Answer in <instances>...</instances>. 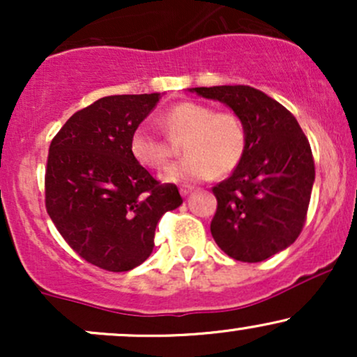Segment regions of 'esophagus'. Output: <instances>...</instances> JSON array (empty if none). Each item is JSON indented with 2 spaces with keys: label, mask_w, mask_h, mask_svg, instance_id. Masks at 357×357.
<instances>
[{
  "label": "esophagus",
  "mask_w": 357,
  "mask_h": 357,
  "mask_svg": "<svg viewBox=\"0 0 357 357\" xmlns=\"http://www.w3.org/2000/svg\"><path fill=\"white\" fill-rule=\"evenodd\" d=\"M191 191H192V188H190V186H183V188H179V192H181L183 196L191 195Z\"/></svg>",
  "instance_id": "34e87169"
}]
</instances>
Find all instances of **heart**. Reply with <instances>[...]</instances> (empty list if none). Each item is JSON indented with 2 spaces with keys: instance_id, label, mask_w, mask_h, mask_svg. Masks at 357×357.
Returning <instances> with one entry per match:
<instances>
[{
  "instance_id": "b5f03b06",
  "label": "heart",
  "mask_w": 357,
  "mask_h": 357,
  "mask_svg": "<svg viewBox=\"0 0 357 357\" xmlns=\"http://www.w3.org/2000/svg\"><path fill=\"white\" fill-rule=\"evenodd\" d=\"M171 139H181L184 158L162 173L166 183L208 181L213 174L227 176L238 167L247 151V127L231 110H215L199 102H179L161 116ZM132 158L147 169H161L169 159V146L146 126L132 130L129 141Z\"/></svg>"
}]
</instances>
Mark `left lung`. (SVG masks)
Here are the masks:
<instances>
[{"label":"left lung","mask_w":357,"mask_h":357,"mask_svg":"<svg viewBox=\"0 0 357 357\" xmlns=\"http://www.w3.org/2000/svg\"><path fill=\"white\" fill-rule=\"evenodd\" d=\"M190 92L227 104L247 127L243 159L213 188V238L235 260H267L290 247L305 223L315 179L309 141L297 119L261 90L218 85Z\"/></svg>","instance_id":"1"}]
</instances>
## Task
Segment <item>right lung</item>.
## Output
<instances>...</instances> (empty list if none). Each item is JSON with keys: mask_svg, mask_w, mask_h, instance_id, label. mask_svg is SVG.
Returning a JSON list of instances; mask_svg holds the SVG:
<instances>
[{"mask_svg": "<svg viewBox=\"0 0 357 357\" xmlns=\"http://www.w3.org/2000/svg\"><path fill=\"white\" fill-rule=\"evenodd\" d=\"M159 99L102 97L73 114L48 149V215L73 252L109 272L141 265L153 253L158 221L183 203L176 184L155 181L129 149Z\"/></svg>", "mask_w": 357, "mask_h": 357, "instance_id": "add662e5", "label": "right lung"}]
</instances>
